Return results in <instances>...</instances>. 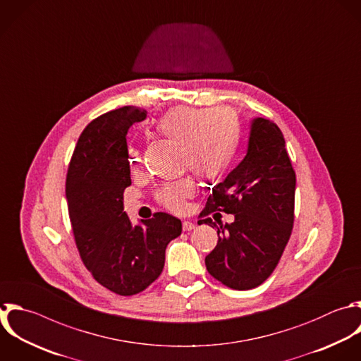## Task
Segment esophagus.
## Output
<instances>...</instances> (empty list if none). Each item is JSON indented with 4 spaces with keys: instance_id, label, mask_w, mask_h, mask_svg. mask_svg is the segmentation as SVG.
Masks as SVG:
<instances>
[{
    "instance_id": "1",
    "label": "esophagus",
    "mask_w": 361,
    "mask_h": 361,
    "mask_svg": "<svg viewBox=\"0 0 361 361\" xmlns=\"http://www.w3.org/2000/svg\"><path fill=\"white\" fill-rule=\"evenodd\" d=\"M195 227H196V226H195V223H192V221L185 220V221L182 223V228H183V231H192Z\"/></svg>"
}]
</instances>
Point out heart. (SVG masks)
I'll use <instances>...</instances> for the list:
<instances>
[{
  "label": "heart",
  "mask_w": 361,
  "mask_h": 361,
  "mask_svg": "<svg viewBox=\"0 0 361 361\" xmlns=\"http://www.w3.org/2000/svg\"><path fill=\"white\" fill-rule=\"evenodd\" d=\"M155 127L161 135L180 144L183 166L200 179H214L231 165L241 135L238 117L227 107H173ZM128 162L134 172L142 166V154L138 148H128ZM193 192V180L182 178L162 185L157 192V200L172 212H182L185 200Z\"/></svg>",
  "instance_id": "obj_1"
}]
</instances>
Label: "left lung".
I'll return each instance as SVG.
<instances>
[{"label": "left lung", "mask_w": 361, "mask_h": 361, "mask_svg": "<svg viewBox=\"0 0 361 361\" xmlns=\"http://www.w3.org/2000/svg\"><path fill=\"white\" fill-rule=\"evenodd\" d=\"M295 185L281 130L269 120L254 118L245 158L214 186L200 213V221L216 227L219 235L204 258L213 278L245 290L272 274L292 233ZM214 211L234 214L235 221L216 225L208 217Z\"/></svg>", "instance_id": "left-lung-1"}]
</instances>
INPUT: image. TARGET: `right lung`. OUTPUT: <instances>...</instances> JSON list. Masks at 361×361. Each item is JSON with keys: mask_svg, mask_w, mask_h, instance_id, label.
I'll list each match as a JSON object with an SVG mask.
<instances>
[{"mask_svg": "<svg viewBox=\"0 0 361 361\" xmlns=\"http://www.w3.org/2000/svg\"><path fill=\"white\" fill-rule=\"evenodd\" d=\"M147 111L126 106L94 118L73 151L66 199L80 258L93 278L121 296L148 288L162 272L165 250L182 233L179 219L155 213L133 226L124 212L131 185L127 133Z\"/></svg>", "mask_w": 361, "mask_h": 361, "instance_id": "1", "label": "right lung"}]
</instances>
